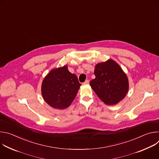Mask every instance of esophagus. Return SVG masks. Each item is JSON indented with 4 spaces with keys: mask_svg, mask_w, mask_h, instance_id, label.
<instances>
[{
    "mask_svg": "<svg viewBox=\"0 0 159 159\" xmlns=\"http://www.w3.org/2000/svg\"><path fill=\"white\" fill-rule=\"evenodd\" d=\"M89 81L88 80H85L84 82H83V85H87V84H89Z\"/></svg>",
    "mask_w": 159,
    "mask_h": 159,
    "instance_id": "1",
    "label": "esophagus"
}]
</instances>
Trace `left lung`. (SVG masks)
<instances>
[{"mask_svg":"<svg viewBox=\"0 0 159 159\" xmlns=\"http://www.w3.org/2000/svg\"><path fill=\"white\" fill-rule=\"evenodd\" d=\"M96 78L90 82L94 91L106 104L115 105L126 96L128 79L120 66L109 59L97 64L95 67Z\"/></svg>","mask_w":159,"mask_h":159,"instance_id":"1","label":"left lung"}]
</instances>
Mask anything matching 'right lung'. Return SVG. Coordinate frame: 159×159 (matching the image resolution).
Returning a JSON list of instances; mask_svg holds the SVG:
<instances>
[{"instance_id":"1","label":"right lung","mask_w":159,"mask_h":159,"mask_svg":"<svg viewBox=\"0 0 159 159\" xmlns=\"http://www.w3.org/2000/svg\"><path fill=\"white\" fill-rule=\"evenodd\" d=\"M80 85L77 77L70 73L65 65L52 70L44 78L41 94L51 107L63 109L71 104Z\"/></svg>"}]
</instances>
